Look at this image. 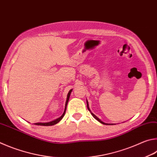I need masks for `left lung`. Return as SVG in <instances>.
<instances>
[{"instance_id":"obj_1","label":"left lung","mask_w":157,"mask_h":157,"mask_svg":"<svg viewBox=\"0 0 157 157\" xmlns=\"http://www.w3.org/2000/svg\"><path fill=\"white\" fill-rule=\"evenodd\" d=\"M87 108H88V110H89L90 112V109H89V107H88V101H87ZM90 113H91V115H92L93 116V117L95 118V119H96L97 120H98V121L100 122V123L103 124H106V125H113V124H105V123H104V122H103V121H101L100 120V119H99L98 117H96L95 115H94L93 113H91V112H90Z\"/></svg>"}]
</instances>
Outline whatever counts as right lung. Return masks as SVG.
<instances>
[{
    "label": "right lung",
    "instance_id": "right-lung-1",
    "mask_svg": "<svg viewBox=\"0 0 157 157\" xmlns=\"http://www.w3.org/2000/svg\"><path fill=\"white\" fill-rule=\"evenodd\" d=\"M71 91H72V90H71L69 93H68V95H67V101H66V105H65V109H64V112L63 113V115H62L60 117L58 118L57 119H56V120L54 121H50V122H47V123H36L35 125H38V126H53V125L56 124L57 123H58V122L61 120V119H62V117H63L64 114H65V112H66V109H67V104H68V101H69V97H70V95H71Z\"/></svg>",
    "mask_w": 157,
    "mask_h": 157
}]
</instances>
